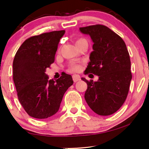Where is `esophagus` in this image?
Returning a JSON list of instances; mask_svg holds the SVG:
<instances>
[{
  "label": "esophagus",
  "instance_id": "34e87169",
  "mask_svg": "<svg viewBox=\"0 0 149 149\" xmlns=\"http://www.w3.org/2000/svg\"><path fill=\"white\" fill-rule=\"evenodd\" d=\"M72 79L74 82H77V81L81 80V77L78 74H74L72 75Z\"/></svg>",
  "mask_w": 149,
  "mask_h": 149
}]
</instances>
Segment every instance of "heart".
I'll use <instances>...</instances> for the list:
<instances>
[{"mask_svg":"<svg viewBox=\"0 0 149 149\" xmlns=\"http://www.w3.org/2000/svg\"><path fill=\"white\" fill-rule=\"evenodd\" d=\"M85 40H85V38H78V39L76 40V45L78 43H80V42H83V41H85ZM70 70L72 71H79L81 69V65L79 64H72L70 65Z\"/></svg>","mask_w":149,"mask_h":149,"instance_id":"1","label":"heart"}]
</instances>
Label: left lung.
I'll use <instances>...</instances> for the list:
<instances>
[{
	"mask_svg": "<svg viewBox=\"0 0 149 149\" xmlns=\"http://www.w3.org/2000/svg\"><path fill=\"white\" fill-rule=\"evenodd\" d=\"M93 42L85 74L97 75L98 80L87 81L85 99L92 111L102 116L117 112L125 102L132 75L130 55L121 37L107 26L97 24L79 28Z\"/></svg>",
	"mask_w": 149,
	"mask_h": 149,
	"instance_id": "8db88e82",
	"label": "left lung"
}]
</instances>
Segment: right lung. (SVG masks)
I'll return each instance as SVG.
<instances>
[{"instance_id":"right-lung-1","label":"right lung","mask_w":149,"mask_h":149,"mask_svg":"<svg viewBox=\"0 0 149 149\" xmlns=\"http://www.w3.org/2000/svg\"><path fill=\"white\" fill-rule=\"evenodd\" d=\"M65 30L42 33L28 38L16 53L13 78L20 104L30 117L47 119L58 111L68 87L71 75L49 80L46 69L54 62L55 55Z\"/></svg>"}]
</instances>
